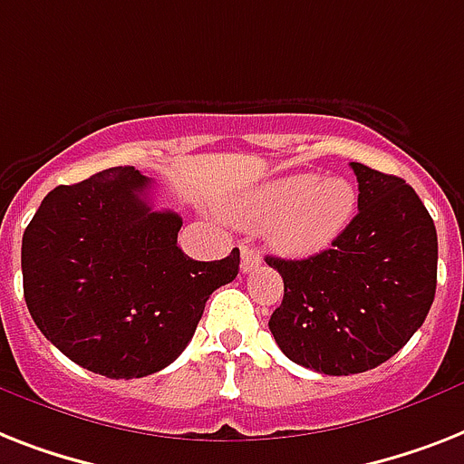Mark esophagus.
<instances>
[{
	"label": "esophagus",
	"mask_w": 464,
	"mask_h": 464,
	"mask_svg": "<svg viewBox=\"0 0 464 464\" xmlns=\"http://www.w3.org/2000/svg\"><path fill=\"white\" fill-rule=\"evenodd\" d=\"M259 262H262L259 250H255V247H250V245H243V250H240V269L247 274V271L257 269Z\"/></svg>",
	"instance_id": "obj_1"
}]
</instances>
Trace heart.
<instances>
[{
	"label": "heart",
	"mask_w": 464,
	"mask_h": 464,
	"mask_svg": "<svg viewBox=\"0 0 464 464\" xmlns=\"http://www.w3.org/2000/svg\"><path fill=\"white\" fill-rule=\"evenodd\" d=\"M355 207L357 193L348 180L288 173L245 193L228 214L245 226L269 224V243L281 255L310 257L345 231Z\"/></svg>",
	"instance_id": "heart-1"
}]
</instances>
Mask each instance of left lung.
Returning <instances> with one entry per match:
<instances>
[{"mask_svg": "<svg viewBox=\"0 0 464 464\" xmlns=\"http://www.w3.org/2000/svg\"><path fill=\"white\" fill-rule=\"evenodd\" d=\"M357 214L307 259L266 257L284 278L269 329L284 355L319 374L379 367L412 338L436 293L439 240L420 195L398 176L350 164Z\"/></svg>", "mask_w": 464, "mask_h": 464, "instance_id": "left-lung-1", "label": "left lung"}]
</instances>
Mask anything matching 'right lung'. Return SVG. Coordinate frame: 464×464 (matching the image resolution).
<instances>
[{
	"label": "right lung",
	"instance_id": "add662e5",
	"mask_svg": "<svg viewBox=\"0 0 464 464\" xmlns=\"http://www.w3.org/2000/svg\"><path fill=\"white\" fill-rule=\"evenodd\" d=\"M152 180L114 167L54 188L24 233L30 317L63 355L109 379H140L186 350L205 303L238 276L240 252L214 262L179 247L183 219L150 202Z\"/></svg>",
	"mask_w": 464,
	"mask_h": 464
}]
</instances>
